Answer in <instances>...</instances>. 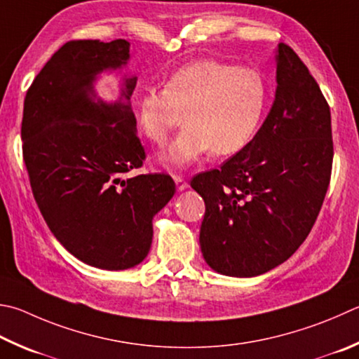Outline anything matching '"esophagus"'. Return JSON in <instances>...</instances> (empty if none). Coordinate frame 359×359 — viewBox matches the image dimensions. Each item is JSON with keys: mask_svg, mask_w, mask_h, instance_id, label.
Segmentation results:
<instances>
[{"mask_svg": "<svg viewBox=\"0 0 359 359\" xmlns=\"http://www.w3.org/2000/svg\"><path fill=\"white\" fill-rule=\"evenodd\" d=\"M174 182H175V187H177L179 191H184L188 187H190L188 185V182L182 177V175H174Z\"/></svg>", "mask_w": 359, "mask_h": 359, "instance_id": "esophagus-1", "label": "esophagus"}]
</instances>
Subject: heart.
Masks as SVG:
<instances>
[{"instance_id":"1","label":"heart","mask_w":359,"mask_h":359,"mask_svg":"<svg viewBox=\"0 0 359 359\" xmlns=\"http://www.w3.org/2000/svg\"><path fill=\"white\" fill-rule=\"evenodd\" d=\"M269 88L257 70L202 60L175 70L166 88H146L136 95L135 113L146 138L165 146L182 121V130L161 161L185 168L205 154L232 155L245 149L262 121Z\"/></svg>"}]
</instances>
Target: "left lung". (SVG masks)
Listing matches in <instances>:
<instances>
[{
    "label": "left lung",
    "instance_id": "left-lung-1",
    "mask_svg": "<svg viewBox=\"0 0 359 359\" xmlns=\"http://www.w3.org/2000/svg\"><path fill=\"white\" fill-rule=\"evenodd\" d=\"M275 102L250 144L191 180L205 202L202 256L226 276H257L285 262L309 236L330 185V107L285 43L278 45Z\"/></svg>",
    "mask_w": 359,
    "mask_h": 359
}]
</instances>
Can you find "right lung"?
<instances>
[{"mask_svg":"<svg viewBox=\"0 0 359 359\" xmlns=\"http://www.w3.org/2000/svg\"><path fill=\"white\" fill-rule=\"evenodd\" d=\"M128 60L123 39L64 43L34 78L23 107V160L39 210L57 242L102 270H127L146 259L152 219L175 193L168 174L123 177L146 158L130 105L136 76H123L111 103L94 83Z\"/></svg>","mask_w":359,"mask_h":359,"instance_id":"right-lung-1","label":"right lung"}]
</instances>
